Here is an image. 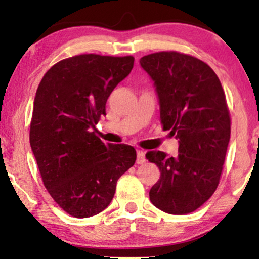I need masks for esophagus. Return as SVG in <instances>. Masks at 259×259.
<instances>
[{"label": "esophagus", "instance_id": "1", "mask_svg": "<svg viewBox=\"0 0 259 259\" xmlns=\"http://www.w3.org/2000/svg\"><path fill=\"white\" fill-rule=\"evenodd\" d=\"M146 161V158H145V152L138 150L137 151V164H144Z\"/></svg>", "mask_w": 259, "mask_h": 259}]
</instances>
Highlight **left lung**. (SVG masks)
<instances>
[{"instance_id":"8db88e82","label":"left lung","mask_w":259,"mask_h":259,"mask_svg":"<svg viewBox=\"0 0 259 259\" xmlns=\"http://www.w3.org/2000/svg\"><path fill=\"white\" fill-rule=\"evenodd\" d=\"M140 65L154 81L164 131L179 140L178 155L150 151L160 171L151 203L169 214H187L218 187L231 134L224 90L207 63L176 51L145 55Z\"/></svg>"}]
</instances>
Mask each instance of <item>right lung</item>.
<instances>
[{"instance_id": "obj_1", "label": "right lung", "mask_w": 259, "mask_h": 259, "mask_svg": "<svg viewBox=\"0 0 259 259\" xmlns=\"http://www.w3.org/2000/svg\"><path fill=\"white\" fill-rule=\"evenodd\" d=\"M133 65L131 55H75L56 62L38 84L30 147L45 187L72 217L104 211L118 179L136 162L134 147L105 145L95 130L108 97Z\"/></svg>"}]
</instances>
